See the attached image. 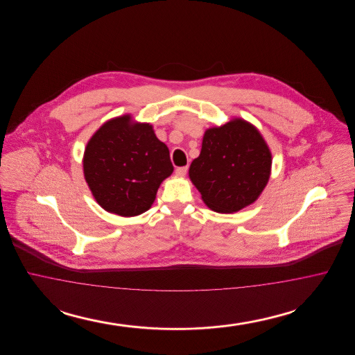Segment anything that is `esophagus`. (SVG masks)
Listing matches in <instances>:
<instances>
[{
	"mask_svg": "<svg viewBox=\"0 0 355 355\" xmlns=\"http://www.w3.org/2000/svg\"><path fill=\"white\" fill-rule=\"evenodd\" d=\"M186 173H187V166L177 168V170H175V174H177L178 177H185Z\"/></svg>",
	"mask_w": 355,
	"mask_h": 355,
	"instance_id": "esophagus-1",
	"label": "esophagus"
}]
</instances>
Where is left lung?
I'll return each instance as SVG.
<instances>
[{
  "label": "left lung",
  "instance_id": "8db88e82",
  "mask_svg": "<svg viewBox=\"0 0 355 355\" xmlns=\"http://www.w3.org/2000/svg\"><path fill=\"white\" fill-rule=\"evenodd\" d=\"M271 152L253 123L242 119L206 129L189 178L205 205L217 213H236L262 194L271 174Z\"/></svg>",
  "mask_w": 355,
  "mask_h": 355
}]
</instances>
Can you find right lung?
<instances>
[{"instance_id": "add662e5", "label": "right lung", "mask_w": 355, "mask_h": 355, "mask_svg": "<svg viewBox=\"0 0 355 355\" xmlns=\"http://www.w3.org/2000/svg\"><path fill=\"white\" fill-rule=\"evenodd\" d=\"M84 177L103 210L135 217L152 207L157 190L173 173L169 149L153 125L132 114L106 121L85 148Z\"/></svg>"}]
</instances>
